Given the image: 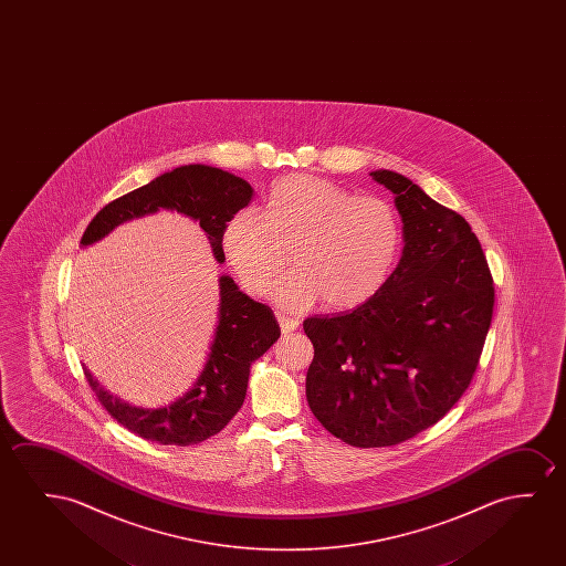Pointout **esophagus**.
Wrapping results in <instances>:
<instances>
[{
	"label": "esophagus",
	"instance_id": "1",
	"mask_svg": "<svg viewBox=\"0 0 566 566\" xmlns=\"http://www.w3.org/2000/svg\"><path fill=\"white\" fill-rule=\"evenodd\" d=\"M279 325L282 328V333L290 334L294 333L295 328L300 326L297 318L287 317V315H279Z\"/></svg>",
	"mask_w": 566,
	"mask_h": 566
}]
</instances>
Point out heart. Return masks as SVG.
<instances>
[{"label":"heart","instance_id":"1","mask_svg":"<svg viewBox=\"0 0 566 566\" xmlns=\"http://www.w3.org/2000/svg\"><path fill=\"white\" fill-rule=\"evenodd\" d=\"M402 218L382 197H357L333 181L294 174L269 191L261 217L233 214L226 259L249 292L263 294L290 261L294 271L274 287L287 310H354L387 284L402 249Z\"/></svg>","mask_w":566,"mask_h":566}]
</instances>
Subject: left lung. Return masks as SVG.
I'll use <instances>...</instances> for the list:
<instances>
[{
	"instance_id": "left-lung-1",
	"label": "left lung",
	"mask_w": 566,
	"mask_h": 566,
	"mask_svg": "<svg viewBox=\"0 0 566 566\" xmlns=\"http://www.w3.org/2000/svg\"><path fill=\"white\" fill-rule=\"evenodd\" d=\"M369 176L395 193L402 256L369 302L303 323L315 348L305 379L311 411L359 449L408 441L460 400L495 303L488 261L464 218L402 174Z\"/></svg>"
}]
</instances>
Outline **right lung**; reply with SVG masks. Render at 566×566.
I'll return each mask as SVG.
<instances>
[{"label": "right lung", "instance_id": "1", "mask_svg": "<svg viewBox=\"0 0 566 566\" xmlns=\"http://www.w3.org/2000/svg\"><path fill=\"white\" fill-rule=\"evenodd\" d=\"M253 199V187L230 171L187 164L109 202L86 226L81 248L104 240L135 218L174 210L199 222L218 263L226 261L222 233L228 220ZM220 303L207 361L186 395L160 408H139L109 395L85 367L86 380L109 416L132 433L160 444H197L220 433L240 411L251 365L280 338L271 307L253 302L228 274L218 276Z\"/></svg>", "mask_w": 566, "mask_h": 566}]
</instances>
